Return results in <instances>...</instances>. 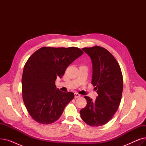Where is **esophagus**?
<instances>
[{
    "label": "esophagus",
    "mask_w": 146,
    "mask_h": 146,
    "mask_svg": "<svg viewBox=\"0 0 146 146\" xmlns=\"http://www.w3.org/2000/svg\"><path fill=\"white\" fill-rule=\"evenodd\" d=\"M80 96V95L78 93H75V94H74V97H75V98H79Z\"/></svg>",
    "instance_id": "esophagus-1"
}]
</instances>
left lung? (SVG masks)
I'll list each match as a JSON object with an SVG mask.
<instances>
[{
	"mask_svg": "<svg viewBox=\"0 0 146 146\" xmlns=\"http://www.w3.org/2000/svg\"><path fill=\"white\" fill-rule=\"evenodd\" d=\"M82 50L92 62V84L98 96L95 101L85 96L87 105L80 114L88 125L102 126L112 118L119 107L123 89L122 72L116 59L105 48L94 46Z\"/></svg>",
	"mask_w": 146,
	"mask_h": 146,
	"instance_id": "8db88e82",
	"label": "left lung"
}]
</instances>
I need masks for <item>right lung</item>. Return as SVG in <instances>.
I'll return each mask as SVG.
<instances>
[{
    "label": "right lung",
    "mask_w": 146,
    "mask_h": 146,
    "mask_svg": "<svg viewBox=\"0 0 146 146\" xmlns=\"http://www.w3.org/2000/svg\"><path fill=\"white\" fill-rule=\"evenodd\" d=\"M83 54L74 47H45L27 60L22 77V98L31 117L38 123L50 124L57 121L74 98L73 93L63 92L57 88L55 81Z\"/></svg>",
    "instance_id": "1"
}]
</instances>
